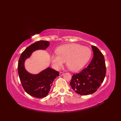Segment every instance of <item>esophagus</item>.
Returning <instances> with one entry per match:
<instances>
[{"mask_svg":"<svg viewBox=\"0 0 121 121\" xmlns=\"http://www.w3.org/2000/svg\"><path fill=\"white\" fill-rule=\"evenodd\" d=\"M59 75H60V76H62L64 75V73H62V72H60L59 73Z\"/></svg>","mask_w":121,"mask_h":121,"instance_id":"esophagus-1","label":"esophagus"}]
</instances>
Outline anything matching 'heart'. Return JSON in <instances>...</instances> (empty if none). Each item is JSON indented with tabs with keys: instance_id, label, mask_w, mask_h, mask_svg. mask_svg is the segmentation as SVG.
<instances>
[{
	"instance_id": "obj_1",
	"label": "heart",
	"mask_w": 121,
	"mask_h": 121,
	"mask_svg": "<svg viewBox=\"0 0 121 121\" xmlns=\"http://www.w3.org/2000/svg\"><path fill=\"white\" fill-rule=\"evenodd\" d=\"M56 52L57 54L51 55L50 56L53 67L58 70L66 61V65L73 72H78L83 69L91 56V49L78 43L61 45L56 48Z\"/></svg>"
}]
</instances>
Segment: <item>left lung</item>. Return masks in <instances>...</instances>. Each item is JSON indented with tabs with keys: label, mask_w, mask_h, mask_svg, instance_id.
<instances>
[{
	"label": "left lung",
	"mask_w": 121,
	"mask_h": 121,
	"mask_svg": "<svg viewBox=\"0 0 121 121\" xmlns=\"http://www.w3.org/2000/svg\"><path fill=\"white\" fill-rule=\"evenodd\" d=\"M93 58L88 66L72 76L70 85L77 94H93L103 82L106 73L104 56L98 48L92 46Z\"/></svg>",
	"instance_id": "obj_1"
}]
</instances>
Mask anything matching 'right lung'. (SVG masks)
I'll return each instance as SVG.
<instances>
[{
	"label": "right lung",
	"mask_w": 121,
	"mask_h": 121,
	"mask_svg": "<svg viewBox=\"0 0 121 121\" xmlns=\"http://www.w3.org/2000/svg\"><path fill=\"white\" fill-rule=\"evenodd\" d=\"M50 45L48 41L40 40L33 43L23 52L18 62V73L22 85L25 91L32 97L42 98L46 97L49 92L55 79L59 76V72L48 67L39 73H29L25 68V61L30 58L34 51L45 50Z\"/></svg>",
	"instance_id": "add662e5"
}]
</instances>
